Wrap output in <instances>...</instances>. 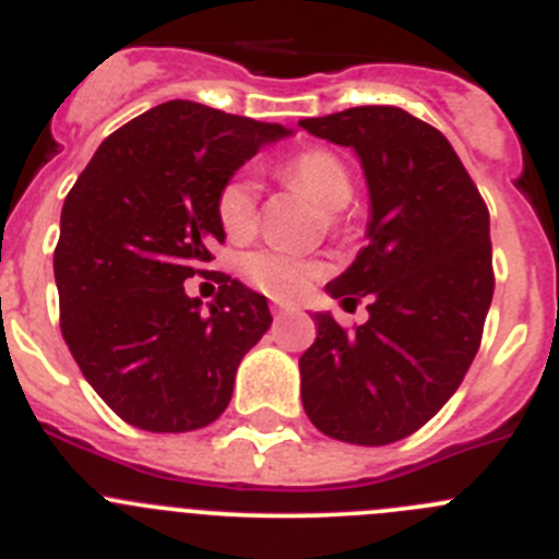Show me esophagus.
I'll list each match as a JSON object with an SVG mask.
<instances>
[{
	"label": "esophagus",
	"instance_id": "34e87169",
	"mask_svg": "<svg viewBox=\"0 0 559 559\" xmlns=\"http://www.w3.org/2000/svg\"><path fill=\"white\" fill-rule=\"evenodd\" d=\"M271 313H274V319H283V316H290V313H294V308H288V305L274 302V305H271Z\"/></svg>",
	"mask_w": 559,
	"mask_h": 559
}]
</instances>
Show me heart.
Returning <instances> with one entry per match:
<instances>
[{"mask_svg":"<svg viewBox=\"0 0 559 559\" xmlns=\"http://www.w3.org/2000/svg\"><path fill=\"white\" fill-rule=\"evenodd\" d=\"M283 179L302 187L328 212H338L353 199V179L344 162L333 151L308 147L296 153L280 167ZM221 229L231 240H246L257 229V181L246 173H237L218 192ZM322 263L313 257L296 254L285 249H257L240 260V274L254 290L283 302H294L308 294L322 276Z\"/></svg>","mask_w":559,"mask_h":559,"instance_id":"heart-1","label":"heart"}]
</instances>
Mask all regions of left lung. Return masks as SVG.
<instances>
[{"mask_svg": "<svg viewBox=\"0 0 559 559\" xmlns=\"http://www.w3.org/2000/svg\"><path fill=\"white\" fill-rule=\"evenodd\" d=\"M299 126L358 153L372 201L369 243L328 285L341 302L367 296L369 322L344 330L316 313L302 406L328 437L389 445L426 426L476 358L496 288L490 212L451 142L403 108Z\"/></svg>", "mask_w": 559, "mask_h": 559, "instance_id": "8db88e82", "label": "left lung"}]
</instances>
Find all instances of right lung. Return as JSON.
Returning a JSON list of instances; mask_svg holds the SVG:
<instances>
[{
	"label": "right lung",
	"instance_id": "right-lung-1",
	"mask_svg": "<svg viewBox=\"0 0 559 559\" xmlns=\"http://www.w3.org/2000/svg\"><path fill=\"white\" fill-rule=\"evenodd\" d=\"M283 126L170 100L103 140L61 210V333L117 417L153 433L204 428L229 406L243 355L271 328L269 302L221 271L218 192ZM212 273L211 313L183 280Z\"/></svg>",
	"mask_w": 559,
	"mask_h": 559
}]
</instances>
